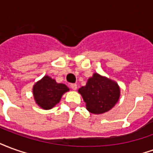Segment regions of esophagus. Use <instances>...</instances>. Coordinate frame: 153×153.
Segmentation results:
<instances>
[{
  "label": "esophagus",
  "mask_w": 153,
  "mask_h": 153,
  "mask_svg": "<svg viewBox=\"0 0 153 153\" xmlns=\"http://www.w3.org/2000/svg\"><path fill=\"white\" fill-rule=\"evenodd\" d=\"M70 88L73 90H76L78 87H77V84H75V83H72V84H70Z\"/></svg>",
  "instance_id": "esophagus-1"
}]
</instances>
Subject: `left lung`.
I'll use <instances>...</instances> for the list:
<instances>
[{"mask_svg":"<svg viewBox=\"0 0 153 153\" xmlns=\"http://www.w3.org/2000/svg\"><path fill=\"white\" fill-rule=\"evenodd\" d=\"M78 92L86 103L89 112L103 114L112 109L120 97V88L114 80L99 74L94 73L87 81L85 86Z\"/></svg>","mask_w":153,"mask_h":153,"instance_id":"8db88e82","label":"left lung"}]
</instances>
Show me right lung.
Returning a JSON list of instances; mask_svg holds the SVG:
<instances>
[{"mask_svg":"<svg viewBox=\"0 0 153 153\" xmlns=\"http://www.w3.org/2000/svg\"><path fill=\"white\" fill-rule=\"evenodd\" d=\"M70 88L64 83L56 81L48 75H45L33 87L35 102L43 110H50L60 102L61 97Z\"/></svg>","mask_w":153,"mask_h":153,"instance_id":"1","label":"right lung"}]
</instances>
